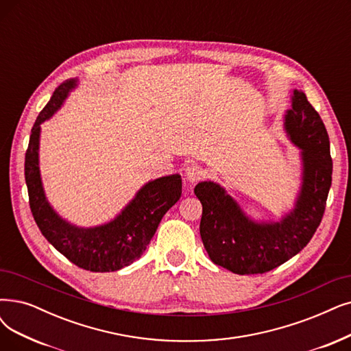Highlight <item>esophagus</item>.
Segmentation results:
<instances>
[{"label":"esophagus","instance_id":"1","mask_svg":"<svg viewBox=\"0 0 351 351\" xmlns=\"http://www.w3.org/2000/svg\"><path fill=\"white\" fill-rule=\"evenodd\" d=\"M204 177V171L202 170V168L199 165L195 164H190L187 168H186V181L193 186L197 183V181H200L202 178Z\"/></svg>","mask_w":351,"mask_h":351}]
</instances>
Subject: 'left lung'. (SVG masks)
Wrapping results in <instances>:
<instances>
[{"label":"left lung","instance_id":"obj_1","mask_svg":"<svg viewBox=\"0 0 351 351\" xmlns=\"http://www.w3.org/2000/svg\"><path fill=\"white\" fill-rule=\"evenodd\" d=\"M285 131L301 149L302 184L295 206L279 221H255L215 181L194 189L203 206L200 234L208 258L237 275L265 274L301 252L319 226L331 187L330 139L304 92L293 89Z\"/></svg>","mask_w":351,"mask_h":351}]
</instances>
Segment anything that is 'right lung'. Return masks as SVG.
Segmentation results:
<instances>
[{"mask_svg":"<svg viewBox=\"0 0 351 351\" xmlns=\"http://www.w3.org/2000/svg\"><path fill=\"white\" fill-rule=\"evenodd\" d=\"M76 86V79L63 82L37 117L25 152V184L33 217L46 239L82 269L112 272L141 258L162 216L181 197V176L173 174L148 181L114 220L101 226L79 228L62 219L47 202L41 184L40 131L41 123L62 108L69 93Z\"/></svg>","mask_w":351,"mask_h":351,"instance_id":"obj_1","label":"right lung"}]
</instances>
